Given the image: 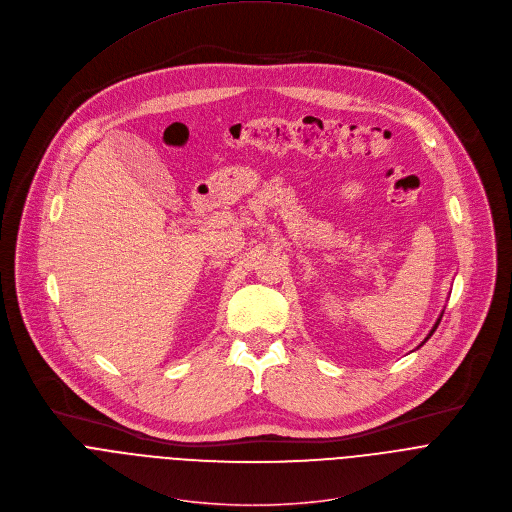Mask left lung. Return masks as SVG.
I'll return each instance as SVG.
<instances>
[{
  "instance_id": "1",
  "label": "left lung",
  "mask_w": 512,
  "mask_h": 512,
  "mask_svg": "<svg viewBox=\"0 0 512 512\" xmlns=\"http://www.w3.org/2000/svg\"><path fill=\"white\" fill-rule=\"evenodd\" d=\"M440 319H442V313H440V317H438V319H436V323H434V327H432V329H430V333H428V335H426V339H424V342H422V344H420V346H424V344H426V342H428V339H430V337H432V333H434V331H436V327H438V323H440ZM420 346H418V348H420Z\"/></svg>"
}]
</instances>
